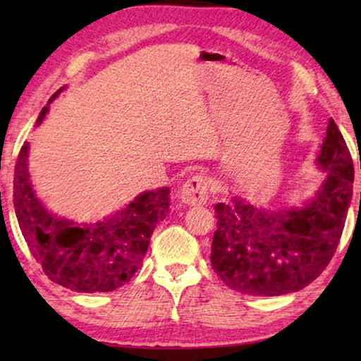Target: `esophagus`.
I'll list each match as a JSON object with an SVG mask.
<instances>
[{"label": "esophagus", "mask_w": 361, "mask_h": 361, "mask_svg": "<svg viewBox=\"0 0 361 361\" xmlns=\"http://www.w3.org/2000/svg\"><path fill=\"white\" fill-rule=\"evenodd\" d=\"M178 199L185 205H202L209 199V180L195 175L189 178L178 191Z\"/></svg>", "instance_id": "1"}]
</instances>
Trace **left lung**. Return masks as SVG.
<instances>
[{"label":"left lung","mask_w":361,"mask_h":361,"mask_svg":"<svg viewBox=\"0 0 361 361\" xmlns=\"http://www.w3.org/2000/svg\"><path fill=\"white\" fill-rule=\"evenodd\" d=\"M315 164L326 175L301 207L262 209L239 195L215 205L210 261L229 288L280 296L302 290L325 271L339 245L353 186L350 152L333 119Z\"/></svg>","instance_id":"left-lung-1"}]
</instances>
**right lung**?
Returning <instances> with one entry per match:
<instances>
[{
	"mask_svg": "<svg viewBox=\"0 0 361 361\" xmlns=\"http://www.w3.org/2000/svg\"><path fill=\"white\" fill-rule=\"evenodd\" d=\"M47 111L49 106L41 109L36 126ZM28 152L30 143H25L16 164L14 209L23 239L46 276L78 293H106L129 283L148 252L152 231L167 216L170 189L138 194L124 209L97 223H75L54 215L36 195Z\"/></svg>",
	"mask_w": 361,
	"mask_h": 361,
	"instance_id": "obj_1",
	"label": "right lung"
}]
</instances>
